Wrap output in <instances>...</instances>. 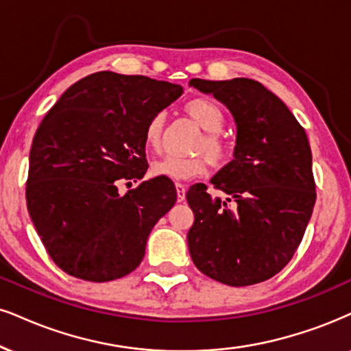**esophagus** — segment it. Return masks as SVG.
<instances>
[{"label":"esophagus","instance_id":"34e87169","mask_svg":"<svg viewBox=\"0 0 351 351\" xmlns=\"http://www.w3.org/2000/svg\"><path fill=\"white\" fill-rule=\"evenodd\" d=\"M176 190H177V202H184L185 200V185L176 184Z\"/></svg>","mask_w":351,"mask_h":351}]
</instances>
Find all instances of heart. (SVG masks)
Instances as JSON below:
<instances>
[{"mask_svg": "<svg viewBox=\"0 0 351 351\" xmlns=\"http://www.w3.org/2000/svg\"><path fill=\"white\" fill-rule=\"evenodd\" d=\"M185 114L200 127L203 136L198 140L195 149L198 153H205L210 164L223 166L231 156V148L226 141L219 136L224 127V114L221 107L215 101L206 97L192 99L185 104ZM164 135V115L158 114L149 120L145 130V145L153 153L161 151ZM205 156H192V158H180V156H166L153 164V174L167 177L172 180H190L205 174L206 159Z\"/></svg>", "mask_w": 351, "mask_h": 351, "instance_id": "b5f03b06", "label": "heart"}]
</instances>
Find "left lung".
I'll list each match as a JSON object with an SVG mask.
<instances>
[{
	"label": "left lung",
	"instance_id": "1",
	"mask_svg": "<svg viewBox=\"0 0 351 351\" xmlns=\"http://www.w3.org/2000/svg\"><path fill=\"white\" fill-rule=\"evenodd\" d=\"M189 86L228 107L236 123L234 159L211 177L226 198L193 185L195 221L187 234L202 274L249 287L278 274L304 236L315 202L313 154L304 128L258 81L193 80Z\"/></svg>",
	"mask_w": 351,
	"mask_h": 351
}]
</instances>
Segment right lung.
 <instances>
[{
  "instance_id": "obj_1",
  "label": "right lung",
  "mask_w": 351,
  "mask_h": 351,
  "mask_svg": "<svg viewBox=\"0 0 351 351\" xmlns=\"http://www.w3.org/2000/svg\"><path fill=\"white\" fill-rule=\"evenodd\" d=\"M182 86L99 71L70 86L34 135L27 210L47 252L86 281L122 278L140 265L154 224L174 206L169 179L145 180V130Z\"/></svg>"
}]
</instances>
